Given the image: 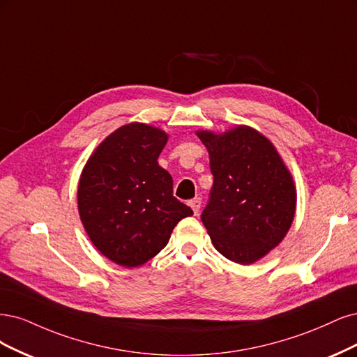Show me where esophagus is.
Wrapping results in <instances>:
<instances>
[{
    "label": "esophagus",
    "instance_id": "34e87169",
    "mask_svg": "<svg viewBox=\"0 0 357 357\" xmlns=\"http://www.w3.org/2000/svg\"><path fill=\"white\" fill-rule=\"evenodd\" d=\"M188 204H190V208L192 209L194 215H199V212H200V204H202V200H200L199 197H195V199L190 200V202H188Z\"/></svg>",
    "mask_w": 357,
    "mask_h": 357
}]
</instances>
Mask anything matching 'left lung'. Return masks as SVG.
<instances>
[{
	"mask_svg": "<svg viewBox=\"0 0 357 357\" xmlns=\"http://www.w3.org/2000/svg\"><path fill=\"white\" fill-rule=\"evenodd\" d=\"M197 135L213 175L202 222L221 255L245 266L255 262L280 243L294 221L289 170L267 137L246 126Z\"/></svg>",
	"mask_w": 357,
	"mask_h": 357,
	"instance_id": "left-lung-1",
	"label": "left lung"
}]
</instances>
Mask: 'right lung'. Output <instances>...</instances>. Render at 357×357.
<instances>
[{
    "instance_id": "right-lung-1",
    "label": "right lung",
    "mask_w": 357,
    "mask_h": 357,
    "mask_svg": "<svg viewBox=\"0 0 357 357\" xmlns=\"http://www.w3.org/2000/svg\"><path fill=\"white\" fill-rule=\"evenodd\" d=\"M167 135L142 123L111 133L78 183V212L91 243L123 267L154 258L175 225L192 215L174 197V179L157 158Z\"/></svg>"
}]
</instances>
